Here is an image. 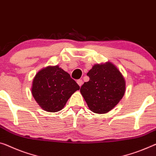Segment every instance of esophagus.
<instances>
[{"mask_svg":"<svg viewBox=\"0 0 156 156\" xmlns=\"http://www.w3.org/2000/svg\"><path fill=\"white\" fill-rule=\"evenodd\" d=\"M76 83H78V85L80 86H81V85L83 84V81L81 80H78L77 81H76Z\"/></svg>","mask_w":156,"mask_h":156,"instance_id":"34e87169","label":"esophagus"}]
</instances>
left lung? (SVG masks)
<instances>
[{
    "mask_svg": "<svg viewBox=\"0 0 156 156\" xmlns=\"http://www.w3.org/2000/svg\"><path fill=\"white\" fill-rule=\"evenodd\" d=\"M89 81L80 88L88 107L93 112L105 114L109 112L122 99L126 81L120 71L111 63L95 65L87 73Z\"/></svg>",
    "mask_w": 156,
    "mask_h": 156,
    "instance_id": "8db88e82",
    "label": "left lung"
}]
</instances>
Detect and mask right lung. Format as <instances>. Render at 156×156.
<instances>
[{"instance_id": "1", "label": "right lung", "mask_w": 156, "mask_h": 156, "mask_svg": "<svg viewBox=\"0 0 156 156\" xmlns=\"http://www.w3.org/2000/svg\"><path fill=\"white\" fill-rule=\"evenodd\" d=\"M80 86L68 73L56 66L42 69L33 81L32 94L42 108L49 112H58Z\"/></svg>"}]
</instances>
